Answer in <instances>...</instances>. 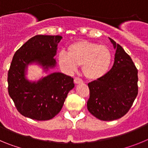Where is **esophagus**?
I'll return each mask as SVG.
<instances>
[{
    "mask_svg": "<svg viewBox=\"0 0 148 148\" xmlns=\"http://www.w3.org/2000/svg\"><path fill=\"white\" fill-rule=\"evenodd\" d=\"M74 82H75V84H80L82 83L83 81H82V78H78V77H75V78H74Z\"/></svg>",
    "mask_w": 148,
    "mask_h": 148,
    "instance_id": "1",
    "label": "esophagus"
}]
</instances>
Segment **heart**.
<instances>
[{"label": "heart", "instance_id": "b5f03b06", "mask_svg": "<svg viewBox=\"0 0 148 148\" xmlns=\"http://www.w3.org/2000/svg\"><path fill=\"white\" fill-rule=\"evenodd\" d=\"M112 54L105 46L87 40H78L68 47V52L58 53L59 65L67 72L75 71L82 65L84 75L89 79H99L108 72L112 63Z\"/></svg>", "mask_w": 148, "mask_h": 148}]
</instances>
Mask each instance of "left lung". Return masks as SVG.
<instances>
[{"label":"left lung","instance_id":"1","mask_svg":"<svg viewBox=\"0 0 148 148\" xmlns=\"http://www.w3.org/2000/svg\"><path fill=\"white\" fill-rule=\"evenodd\" d=\"M110 40L116 49L113 67L105 75L88 84L87 109L102 121L125 116L138 95V70L121 46Z\"/></svg>","mask_w":148,"mask_h":148}]
</instances>
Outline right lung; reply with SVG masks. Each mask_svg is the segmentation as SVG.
Segmentation results:
<instances>
[{
  "mask_svg": "<svg viewBox=\"0 0 148 148\" xmlns=\"http://www.w3.org/2000/svg\"><path fill=\"white\" fill-rule=\"evenodd\" d=\"M60 35H38L15 52L8 71V92L19 113L38 121L53 119L61 111L68 92L74 87L73 78L61 73H51L38 82L25 77L29 64L36 62L46 70L56 66Z\"/></svg>",
  "mask_w": 148,
  "mask_h": 148,
  "instance_id": "obj_1",
  "label": "right lung"
}]
</instances>
